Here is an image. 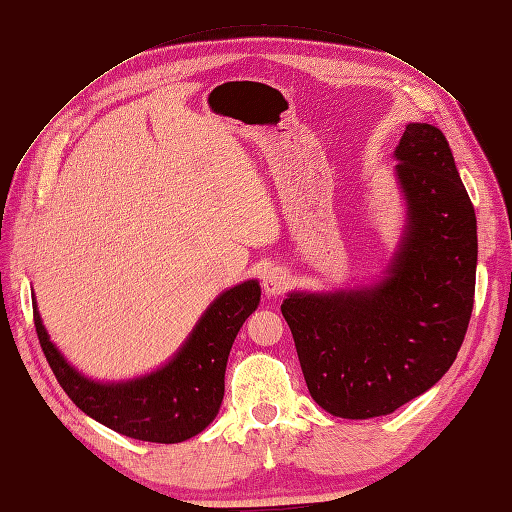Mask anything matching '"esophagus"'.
<instances>
[{
	"label": "esophagus",
	"instance_id": "obj_1",
	"mask_svg": "<svg viewBox=\"0 0 512 512\" xmlns=\"http://www.w3.org/2000/svg\"><path fill=\"white\" fill-rule=\"evenodd\" d=\"M288 273L282 269H271L265 277H262V290H265L267 297H280V294L286 290L288 286Z\"/></svg>",
	"mask_w": 512,
	"mask_h": 512
}]
</instances>
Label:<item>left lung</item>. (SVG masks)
<instances>
[{"label": "left lung", "instance_id": "1", "mask_svg": "<svg viewBox=\"0 0 512 512\" xmlns=\"http://www.w3.org/2000/svg\"><path fill=\"white\" fill-rule=\"evenodd\" d=\"M393 158L406 218L384 273L282 303L309 395L342 418L391 414L429 391L472 316L476 215L453 151L436 126L408 123Z\"/></svg>", "mask_w": 512, "mask_h": 512}]
</instances>
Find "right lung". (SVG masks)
Wrapping results in <instances>:
<instances>
[{
	"instance_id": "1",
	"label": "right lung",
	"mask_w": 512,
	"mask_h": 512,
	"mask_svg": "<svg viewBox=\"0 0 512 512\" xmlns=\"http://www.w3.org/2000/svg\"><path fill=\"white\" fill-rule=\"evenodd\" d=\"M258 303V280L224 290L164 365L143 376L111 382L85 376L61 354L44 329L36 294L34 320L40 346L57 382L87 416L121 436L177 444L194 438L218 416L232 342Z\"/></svg>"
}]
</instances>
